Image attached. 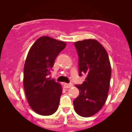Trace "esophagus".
<instances>
[{
    "mask_svg": "<svg viewBox=\"0 0 132 132\" xmlns=\"http://www.w3.org/2000/svg\"><path fill=\"white\" fill-rule=\"evenodd\" d=\"M63 86L65 88H69L72 86V84L71 83H64Z\"/></svg>",
    "mask_w": 132,
    "mask_h": 132,
    "instance_id": "obj_1",
    "label": "esophagus"
}]
</instances>
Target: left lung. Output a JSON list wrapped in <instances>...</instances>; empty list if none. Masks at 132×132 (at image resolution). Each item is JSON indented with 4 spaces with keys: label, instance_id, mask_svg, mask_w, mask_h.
Masks as SVG:
<instances>
[{
    "label": "left lung",
    "instance_id": "left-lung-1",
    "mask_svg": "<svg viewBox=\"0 0 132 132\" xmlns=\"http://www.w3.org/2000/svg\"><path fill=\"white\" fill-rule=\"evenodd\" d=\"M78 56L79 76L86 75L82 84H77L79 95L73 101L78 115L89 117L104 105L109 90L111 68L105 49L93 39L75 42Z\"/></svg>",
    "mask_w": 132,
    "mask_h": 132
}]
</instances>
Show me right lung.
<instances>
[{
  "mask_svg": "<svg viewBox=\"0 0 132 132\" xmlns=\"http://www.w3.org/2000/svg\"><path fill=\"white\" fill-rule=\"evenodd\" d=\"M64 42L41 37L30 48L24 65L23 86L30 107L38 114L48 116L57 110L62 94L59 83L49 75Z\"/></svg>",
  "mask_w": 132,
  "mask_h": 132,
  "instance_id": "right-lung-1",
  "label": "right lung"
}]
</instances>
